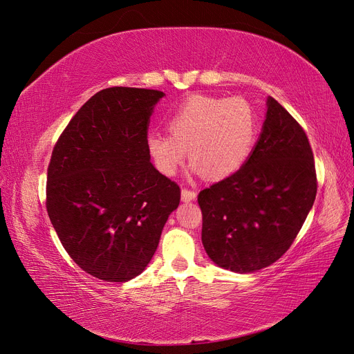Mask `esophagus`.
I'll return each instance as SVG.
<instances>
[{
  "label": "esophagus",
  "mask_w": 354,
  "mask_h": 354,
  "mask_svg": "<svg viewBox=\"0 0 354 354\" xmlns=\"http://www.w3.org/2000/svg\"><path fill=\"white\" fill-rule=\"evenodd\" d=\"M198 198V194L195 190H190V189H181V199L185 202H190V201H195Z\"/></svg>",
  "instance_id": "esophagus-1"
}]
</instances>
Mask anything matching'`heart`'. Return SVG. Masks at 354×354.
<instances>
[{
	"label": "heart",
	"instance_id": "b5f03b06",
	"mask_svg": "<svg viewBox=\"0 0 354 354\" xmlns=\"http://www.w3.org/2000/svg\"><path fill=\"white\" fill-rule=\"evenodd\" d=\"M167 134L149 133L147 153L160 174L173 177L185 164L212 180L229 178L243 167L255 143L259 122L242 97L194 95L169 115Z\"/></svg>",
	"mask_w": 354,
	"mask_h": 354
}]
</instances>
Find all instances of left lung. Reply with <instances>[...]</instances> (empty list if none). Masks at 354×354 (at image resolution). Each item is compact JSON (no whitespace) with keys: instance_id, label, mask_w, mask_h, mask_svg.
<instances>
[{"instance_id":"8db88e82","label":"left lung","mask_w":354,"mask_h":354,"mask_svg":"<svg viewBox=\"0 0 354 354\" xmlns=\"http://www.w3.org/2000/svg\"><path fill=\"white\" fill-rule=\"evenodd\" d=\"M317 190L308 138L273 97L243 167L198 195L202 243L218 267L252 273L289 250Z\"/></svg>"}]
</instances>
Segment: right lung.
I'll use <instances>...</instances> for the list:
<instances>
[{"mask_svg":"<svg viewBox=\"0 0 354 354\" xmlns=\"http://www.w3.org/2000/svg\"><path fill=\"white\" fill-rule=\"evenodd\" d=\"M162 91L112 87L75 113L53 149L47 212L63 248L106 282L140 274L180 187L151 164L146 138Z\"/></svg>","mask_w":354,"mask_h":354,"instance_id":"add662e5","label":"right lung"}]
</instances>
